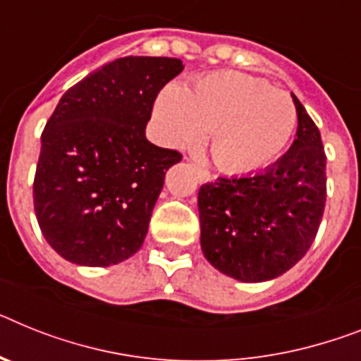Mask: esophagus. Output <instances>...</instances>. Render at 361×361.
<instances>
[{"label":"esophagus","instance_id":"34e87169","mask_svg":"<svg viewBox=\"0 0 361 361\" xmlns=\"http://www.w3.org/2000/svg\"><path fill=\"white\" fill-rule=\"evenodd\" d=\"M192 166H195L196 174H198V180L202 181V183H204V181H209V180H211V172H209L207 169H204V166L196 165V163H192Z\"/></svg>","mask_w":361,"mask_h":361}]
</instances>
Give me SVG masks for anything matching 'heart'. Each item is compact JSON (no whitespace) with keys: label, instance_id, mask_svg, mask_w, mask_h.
<instances>
[{"label":"heart","instance_id":"1","mask_svg":"<svg viewBox=\"0 0 361 361\" xmlns=\"http://www.w3.org/2000/svg\"><path fill=\"white\" fill-rule=\"evenodd\" d=\"M156 119L172 147H196L211 132L214 163L247 174L283 156L298 128V108L288 93L260 78L220 71L198 78L189 92L178 84L163 87Z\"/></svg>","mask_w":361,"mask_h":361}]
</instances>
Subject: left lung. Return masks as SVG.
Here are the masks:
<instances>
[{
  "label": "left lung",
  "instance_id": "left-lung-1",
  "mask_svg": "<svg viewBox=\"0 0 361 361\" xmlns=\"http://www.w3.org/2000/svg\"><path fill=\"white\" fill-rule=\"evenodd\" d=\"M298 139L275 165L216 178L198 190L200 242L211 266L244 283L288 271L316 238L326 202V156L295 95Z\"/></svg>",
  "mask_w": 361,
  "mask_h": 361
}]
</instances>
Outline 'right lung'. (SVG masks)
Listing matches in <instances>:
<instances>
[{
    "instance_id": "obj_1",
    "label": "right lung",
    "mask_w": 361,
    "mask_h": 361,
    "mask_svg": "<svg viewBox=\"0 0 361 361\" xmlns=\"http://www.w3.org/2000/svg\"><path fill=\"white\" fill-rule=\"evenodd\" d=\"M183 71L169 56H124L63 93L42 132L32 198L60 257L80 266L130 259L147 237L166 171L181 154L147 141L154 101Z\"/></svg>"
}]
</instances>
